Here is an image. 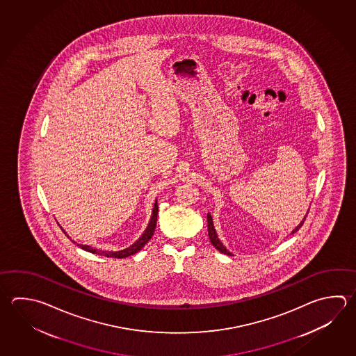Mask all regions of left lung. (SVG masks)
<instances>
[{
    "instance_id": "obj_1",
    "label": "left lung",
    "mask_w": 356,
    "mask_h": 356,
    "mask_svg": "<svg viewBox=\"0 0 356 356\" xmlns=\"http://www.w3.org/2000/svg\"><path fill=\"white\" fill-rule=\"evenodd\" d=\"M309 214V213H307ZM306 218H307V215L303 218V220H302L301 224L297 227V228L292 232V234L293 233H296L298 229L301 228L302 225H303V222H305V220H306ZM208 233H209V239H210V242H211V244L214 245L215 248L218 249L219 252H222V253H224V254H228L232 255V253L230 252H228L227 250V248L222 245V242L219 241V238H218V235H216V233H215V229H214V224H213V218H211V215L208 214Z\"/></svg>"
}]
</instances>
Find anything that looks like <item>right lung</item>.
Returning a JSON list of instances; mask_svg holds the SVG:
<instances>
[{
	"instance_id": "obj_1",
	"label": "right lung",
	"mask_w": 356,
	"mask_h": 356,
	"mask_svg": "<svg viewBox=\"0 0 356 356\" xmlns=\"http://www.w3.org/2000/svg\"><path fill=\"white\" fill-rule=\"evenodd\" d=\"M157 213H159V207H157V202H154V211H152V216H151V222L148 224L147 229L145 230V233L142 234L141 238L137 241V242L132 244L129 248L123 249L120 252H99L97 249H93L89 245H83V244H78V247H81V249L90 252V253H97V254H103L106 257H112V258H126L129 255L137 253L140 249L145 247V244H147L148 241L152 238L154 235V229H156V222H157ZM65 233V232H64Z\"/></svg>"
}]
</instances>
